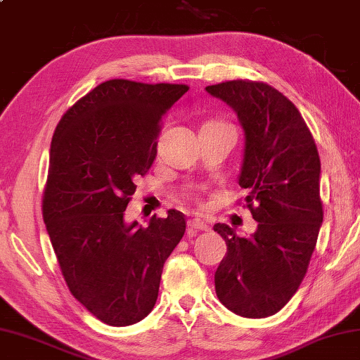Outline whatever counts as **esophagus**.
Returning <instances> with one entry per match:
<instances>
[{
	"label": "esophagus",
	"instance_id": "1",
	"mask_svg": "<svg viewBox=\"0 0 360 360\" xmlns=\"http://www.w3.org/2000/svg\"><path fill=\"white\" fill-rule=\"evenodd\" d=\"M207 230L209 226L200 219H193L188 221V231H207Z\"/></svg>",
	"mask_w": 360,
	"mask_h": 360
}]
</instances>
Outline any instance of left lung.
<instances>
[{"instance_id":"left-lung-1","label":"left lung","mask_w":360,"mask_h":360,"mask_svg":"<svg viewBox=\"0 0 360 360\" xmlns=\"http://www.w3.org/2000/svg\"><path fill=\"white\" fill-rule=\"evenodd\" d=\"M206 91L234 108L245 132L239 186L258 221L247 238L214 225L226 243L215 292L236 315L266 318L288 304L309 269L324 215L321 162L302 115L271 84L228 80Z\"/></svg>"}]
</instances>
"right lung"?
Listing matches in <instances>:
<instances>
[{"instance_id": "add662e5", "label": "right lung", "mask_w": 360, "mask_h": 360, "mask_svg": "<svg viewBox=\"0 0 360 360\" xmlns=\"http://www.w3.org/2000/svg\"><path fill=\"white\" fill-rule=\"evenodd\" d=\"M187 84L115 78L78 99L55 129L42 215L78 302L115 328L141 321L159 296L163 263L186 233L169 209L146 228L124 211L158 155L163 116Z\"/></svg>"}]
</instances>
